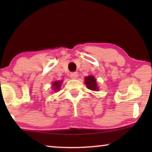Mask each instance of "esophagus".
<instances>
[{
    "mask_svg": "<svg viewBox=\"0 0 152 152\" xmlns=\"http://www.w3.org/2000/svg\"><path fill=\"white\" fill-rule=\"evenodd\" d=\"M70 77H71L72 79H74V80H75V79L77 78L78 74H77V72H71V73H70Z\"/></svg>",
    "mask_w": 152,
    "mask_h": 152,
    "instance_id": "1",
    "label": "esophagus"
}]
</instances>
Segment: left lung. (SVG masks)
Segmentation results:
<instances>
[{
    "label": "left lung",
    "mask_w": 152,
    "mask_h": 152,
    "mask_svg": "<svg viewBox=\"0 0 152 152\" xmlns=\"http://www.w3.org/2000/svg\"><path fill=\"white\" fill-rule=\"evenodd\" d=\"M85 80V84L87 88L88 89H90L91 91H98L99 88L97 87V82L96 80H95V77L93 75H89L88 77H86L84 79Z\"/></svg>",
    "instance_id": "1"
}]
</instances>
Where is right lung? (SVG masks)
Instances as JSON below:
<instances>
[{"label": "right lung", "mask_w": 152, "mask_h": 152, "mask_svg": "<svg viewBox=\"0 0 152 152\" xmlns=\"http://www.w3.org/2000/svg\"><path fill=\"white\" fill-rule=\"evenodd\" d=\"M62 83H63L62 81H55V82H54L53 83L52 86H53V88L54 89V91H55V92L59 90Z\"/></svg>", "instance_id": "1"}]
</instances>
